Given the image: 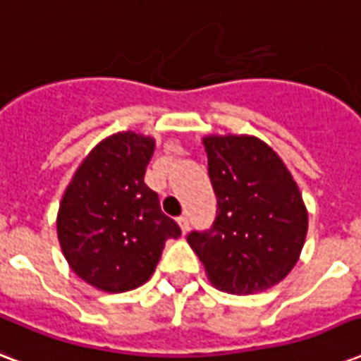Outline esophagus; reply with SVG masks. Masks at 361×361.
Segmentation results:
<instances>
[{
  "mask_svg": "<svg viewBox=\"0 0 361 361\" xmlns=\"http://www.w3.org/2000/svg\"><path fill=\"white\" fill-rule=\"evenodd\" d=\"M178 225H180V228H181V232H183V234H187V232H189V219H187L185 215L178 217Z\"/></svg>",
  "mask_w": 361,
  "mask_h": 361,
  "instance_id": "34e87169",
  "label": "esophagus"
}]
</instances>
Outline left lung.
Wrapping results in <instances>:
<instances>
[{"mask_svg": "<svg viewBox=\"0 0 361 361\" xmlns=\"http://www.w3.org/2000/svg\"><path fill=\"white\" fill-rule=\"evenodd\" d=\"M208 172L217 219L187 241L209 283L247 296L290 274L307 236V208L283 159L252 135H208Z\"/></svg>", "mask_w": 361, "mask_h": 361, "instance_id": "8db88e82", "label": "left lung"}]
</instances>
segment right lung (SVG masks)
Segmentation results:
<instances>
[{
  "label": "right lung",
  "instance_id": "1",
  "mask_svg": "<svg viewBox=\"0 0 361 361\" xmlns=\"http://www.w3.org/2000/svg\"><path fill=\"white\" fill-rule=\"evenodd\" d=\"M155 138L135 130L106 136L76 169L59 202L58 240L65 260L87 285L127 292L155 271L164 241L180 226L144 183Z\"/></svg>",
  "mask_w": 361,
  "mask_h": 361
}]
</instances>
